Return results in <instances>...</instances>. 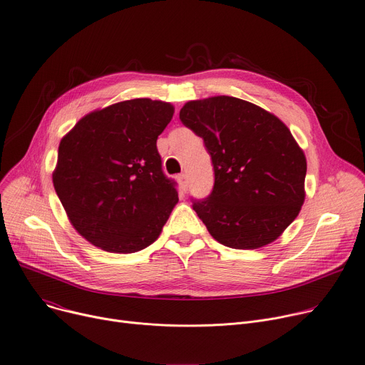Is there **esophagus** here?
Segmentation results:
<instances>
[{"label":"esophagus","instance_id":"1","mask_svg":"<svg viewBox=\"0 0 365 365\" xmlns=\"http://www.w3.org/2000/svg\"><path fill=\"white\" fill-rule=\"evenodd\" d=\"M178 180H179V185H180L182 190H183V192H186V190H187V186H189L187 176H186V175H180V176L178 178Z\"/></svg>","mask_w":365,"mask_h":365}]
</instances>
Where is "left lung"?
<instances>
[{"label":"left lung","instance_id":"1","mask_svg":"<svg viewBox=\"0 0 365 365\" xmlns=\"http://www.w3.org/2000/svg\"><path fill=\"white\" fill-rule=\"evenodd\" d=\"M179 118L204 140L212 160V192L193 202L210 235L243 250L277 240L306 197V155L287 125L230 96L190 101Z\"/></svg>","mask_w":365,"mask_h":365}]
</instances>
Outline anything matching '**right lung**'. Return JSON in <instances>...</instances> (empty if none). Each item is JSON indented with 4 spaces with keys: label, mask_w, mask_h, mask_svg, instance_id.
Here are the masks:
<instances>
[{
    "label": "right lung",
    "mask_w": 365,
    "mask_h": 365,
    "mask_svg": "<svg viewBox=\"0 0 365 365\" xmlns=\"http://www.w3.org/2000/svg\"><path fill=\"white\" fill-rule=\"evenodd\" d=\"M173 113L170 103L132 98L90 112L61 140L53 187L91 245L134 253L161 235L179 201L157 151Z\"/></svg>",
    "instance_id": "add662e5"
}]
</instances>
